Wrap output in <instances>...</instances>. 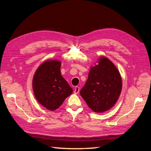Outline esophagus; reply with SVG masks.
Returning a JSON list of instances; mask_svg holds the SVG:
<instances>
[{
    "label": "esophagus",
    "mask_w": 151,
    "mask_h": 151,
    "mask_svg": "<svg viewBox=\"0 0 151 151\" xmlns=\"http://www.w3.org/2000/svg\"><path fill=\"white\" fill-rule=\"evenodd\" d=\"M74 94H78L79 93V88L78 86H76L75 89H74Z\"/></svg>",
    "instance_id": "esophagus-1"
}]
</instances>
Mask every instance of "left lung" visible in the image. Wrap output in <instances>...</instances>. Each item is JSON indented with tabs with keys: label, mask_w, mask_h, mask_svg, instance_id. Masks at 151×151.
I'll return each mask as SVG.
<instances>
[{
	"label": "left lung",
	"mask_w": 151,
	"mask_h": 151,
	"mask_svg": "<svg viewBox=\"0 0 151 151\" xmlns=\"http://www.w3.org/2000/svg\"><path fill=\"white\" fill-rule=\"evenodd\" d=\"M122 80L115 64L104 56L91 67L88 79L80 94L88 106L96 113H103L111 109L119 98Z\"/></svg>",
	"instance_id": "8db88e82"
}]
</instances>
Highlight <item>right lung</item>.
Listing matches in <instances>:
<instances>
[{"mask_svg":"<svg viewBox=\"0 0 151 151\" xmlns=\"http://www.w3.org/2000/svg\"><path fill=\"white\" fill-rule=\"evenodd\" d=\"M61 62L48 59L35 71L33 89L38 102L48 110L54 111L72 93L73 89L61 75Z\"/></svg>","mask_w":151,"mask_h":151,"instance_id":"right-lung-1","label":"right lung"}]
</instances>
